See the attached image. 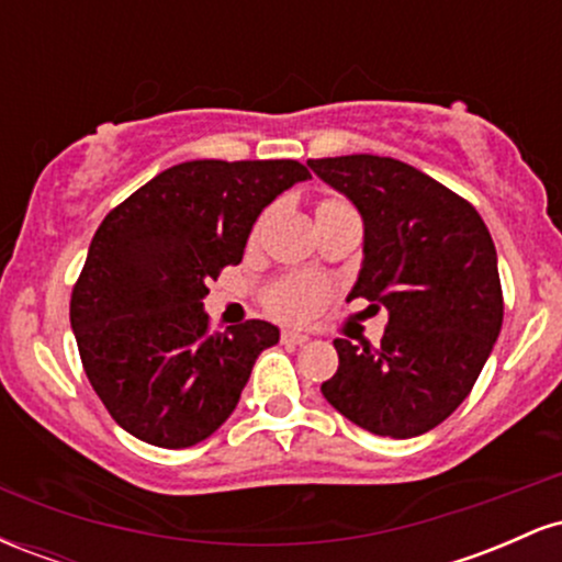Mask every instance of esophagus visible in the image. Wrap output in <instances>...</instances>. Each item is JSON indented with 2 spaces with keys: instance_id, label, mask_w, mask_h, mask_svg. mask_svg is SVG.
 Returning a JSON list of instances; mask_svg holds the SVG:
<instances>
[{
  "instance_id": "1",
  "label": "esophagus",
  "mask_w": 562,
  "mask_h": 562,
  "mask_svg": "<svg viewBox=\"0 0 562 562\" xmlns=\"http://www.w3.org/2000/svg\"><path fill=\"white\" fill-rule=\"evenodd\" d=\"M280 340H282V344H288V346H303L308 340V335L306 333H295V330H285L280 335Z\"/></svg>"
}]
</instances>
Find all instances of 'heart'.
<instances>
[{"instance_id":"b5f03b06","label":"heart","mask_w":562,"mask_h":562,"mask_svg":"<svg viewBox=\"0 0 562 562\" xmlns=\"http://www.w3.org/2000/svg\"><path fill=\"white\" fill-rule=\"evenodd\" d=\"M333 203H344V200H322L319 205H333ZM325 295H327L325 282L317 280V277L295 274V277H285V280H280L277 285L267 290V306L269 312L277 314V317L301 322V319H308L314 312H317L322 301H325Z\"/></svg>"}]
</instances>
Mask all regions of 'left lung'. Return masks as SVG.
<instances>
[{
  "instance_id": "left-lung-1",
  "label": "left lung",
  "mask_w": 562,
  "mask_h": 562,
  "mask_svg": "<svg viewBox=\"0 0 562 562\" xmlns=\"http://www.w3.org/2000/svg\"><path fill=\"white\" fill-rule=\"evenodd\" d=\"M364 218L348 299L389 312L380 346L335 338L322 396L375 436L434 430L473 391L505 317L494 240L479 211L415 166L380 156L308 160Z\"/></svg>"
}]
</instances>
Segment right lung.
<instances>
[{"label": "right lung", "mask_w": 562, "mask_h": 562, "mask_svg": "<svg viewBox=\"0 0 562 562\" xmlns=\"http://www.w3.org/2000/svg\"><path fill=\"white\" fill-rule=\"evenodd\" d=\"M312 173L299 160H187L102 218L70 293L89 383L139 441L184 449L232 415L280 330L263 319L209 330L203 299L272 200Z\"/></svg>", "instance_id": "right-lung-1"}]
</instances>
